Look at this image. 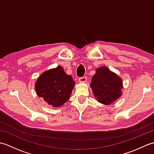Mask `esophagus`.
<instances>
[{"mask_svg": "<svg viewBox=\"0 0 154 154\" xmlns=\"http://www.w3.org/2000/svg\"><path fill=\"white\" fill-rule=\"evenodd\" d=\"M87 81V78L86 77H80L79 79V81L80 83H85Z\"/></svg>", "mask_w": 154, "mask_h": 154, "instance_id": "1", "label": "esophagus"}]
</instances>
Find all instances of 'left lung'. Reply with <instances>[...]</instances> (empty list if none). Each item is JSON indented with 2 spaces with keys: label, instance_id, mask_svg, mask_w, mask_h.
I'll use <instances>...</instances> for the list:
<instances>
[{
  "label": "left lung",
  "instance_id": "8db88e82",
  "mask_svg": "<svg viewBox=\"0 0 154 154\" xmlns=\"http://www.w3.org/2000/svg\"><path fill=\"white\" fill-rule=\"evenodd\" d=\"M98 102L110 105L122 96V80L106 66L97 68L90 84Z\"/></svg>",
  "mask_w": 154,
  "mask_h": 154
}]
</instances>
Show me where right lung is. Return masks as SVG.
I'll return each mask as SVG.
<instances>
[{
	"instance_id": "1",
	"label": "right lung",
	"mask_w": 154,
	"mask_h": 154,
	"mask_svg": "<svg viewBox=\"0 0 154 154\" xmlns=\"http://www.w3.org/2000/svg\"><path fill=\"white\" fill-rule=\"evenodd\" d=\"M75 82L69 75L58 65L43 72L35 83L38 96L52 107L63 106L70 99Z\"/></svg>"
}]
</instances>
